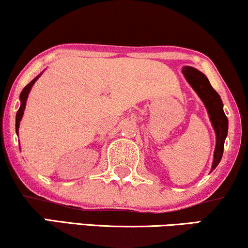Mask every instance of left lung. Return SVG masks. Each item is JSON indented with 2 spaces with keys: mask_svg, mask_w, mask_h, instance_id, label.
<instances>
[{
  "mask_svg": "<svg viewBox=\"0 0 248 248\" xmlns=\"http://www.w3.org/2000/svg\"><path fill=\"white\" fill-rule=\"evenodd\" d=\"M182 73L191 87L193 88L197 95L200 97L206 108H207L209 119L212 121V126L216 134V145L214 151V160H213L211 171L217 167L220 164L222 155H223L224 140L228 135V118L225 117L223 111V103L220 95L215 92L211 86L206 75L197 68L191 66H184L182 68Z\"/></svg>",
  "mask_w": 248,
  "mask_h": 248,
  "instance_id": "left-lung-1",
  "label": "left lung"
}]
</instances>
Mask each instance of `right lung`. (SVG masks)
Returning a JSON list of instances; mask_svg holds the SVG:
<instances>
[{
  "label": "right lung",
  "instance_id": "obj_1",
  "mask_svg": "<svg viewBox=\"0 0 248 248\" xmlns=\"http://www.w3.org/2000/svg\"><path fill=\"white\" fill-rule=\"evenodd\" d=\"M41 74H42V73H40L36 78H34V79L31 81V82L28 83L26 87L24 88L23 92L20 93V97H19V98H20V108H19V109H18L17 115H16V133H17V134H18V128H19V124L21 121V118H23V115H24V109H25V106H26V101H27L28 93H30L31 89H32V87H33V84L36 82V80L39 79Z\"/></svg>",
  "mask_w": 248,
  "mask_h": 248
}]
</instances>
